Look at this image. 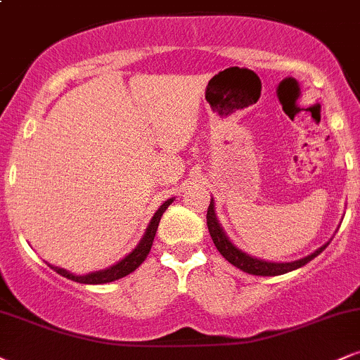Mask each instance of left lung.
Segmentation results:
<instances>
[{
    "label": "left lung",
    "mask_w": 360,
    "mask_h": 360,
    "mask_svg": "<svg viewBox=\"0 0 360 360\" xmlns=\"http://www.w3.org/2000/svg\"><path fill=\"white\" fill-rule=\"evenodd\" d=\"M206 223H208V230L210 235H212L214 247H217L218 252L229 260L230 264H233L237 269H240L247 274H254V276H279V274H286L289 271H295L298 267H303L304 264H308L309 260H313L316 257L320 252H323L326 249L330 242H326L325 245H321L320 249H316L313 254L307 255V257L300 259V260H292V262H267V260L252 257V255L245 254L240 249L233 245L232 242L229 240L223 229L220 226V223L217 220V213H214V201L212 198L208 206V213H206Z\"/></svg>",
    "instance_id": "left-lung-1"
}]
</instances>
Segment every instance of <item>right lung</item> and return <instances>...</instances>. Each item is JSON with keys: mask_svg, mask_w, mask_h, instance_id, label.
<instances>
[{"mask_svg": "<svg viewBox=\"0 0 360 360\" xmlns=\"http://www.w3.org/2000/svg\"><path fill=\"white\" fill-rule=\"evenodd\" d=\"M172 201H174V198H171V200L164 201V203L160 205V208L157 210L154 217H152L150 223H148L146 233H143L142 240L139 242V245L135 247V249L131 250L125 259H122V260H120V262L115 264V266L108 267V269L91 272V274H86V276H74V274H71V272H68L65 269H60V267L51 266V264H49V267L56 271L57 274L64 276V278H68V279H71V281H76V283H81V284H105V283H111V281H117L120 278H125V276L130 274V272H134L140 266V264H142L143 260L147 259L148 252H150L152 242H154L157 226H159L160 217H162V213L166 212L167 206L171 205Z\"/></svg>", "mask_w": 360, "mask_h": 360, "instance_id": "1", "label": "right lung"}]
</instances>
